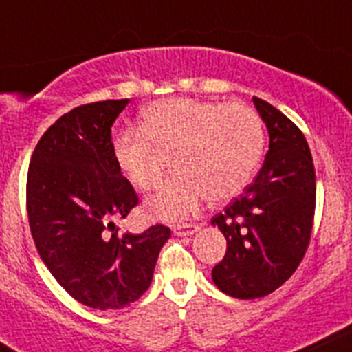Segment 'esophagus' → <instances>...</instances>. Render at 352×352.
<instances>
[{
    "label": "esophagus",
    "instance_id": "1",
    "mask_svg": "<svg viewBox=\"0 0 352 352\" xmlns=\"http://www.w3.org/2000/svg\"><path fill=\"white\" fill-rule=\"evenodd\" d=\"M199 230L200 224H178V226H174L173 232L179 236H190L195 232H199Z\"/></svg>",
    "mask_w": 352,
    "mask_h": 352
}]
</instances>
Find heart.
Instances as JSON below:
<instances>
[{"label": "heart", "mask_w": 352, "mask_h": 352, "mask_svg": "<svg viewBox=\"0 0 352 352\" xmlns=\"http://www.w3.org/2000/svg\"><path fill=\"white\" fill-rule=\"evenodd\" d=\"M173 153L178 174L146 200L150 216L179 221L197 212L204 199L226 200L252 179L264 150L259 113L243 103L192 98L159 100L143 110L140 129L117 135L112 155L117 169L138 190L162 183L157 152Z\"/></svg>", "instance_id": "1"}]
</instances>
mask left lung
Returning <instances> with one entry per match:
<instances>
[{
	"label": "left lung",
	"mask_w": 352,
	"mask_h": 352,
	"mask_svg": "<svg viewBox=\"0 0 352 352\" xmlns=\"http://www.w3.org/2000/svg\"><path fill=\"white\" fill-rule=\"evenodd\" d=\"M252 100L270 150L252 185L210 221L228 245L212 280L236 299L267 296L292 276L309 245L316 204L313 157L302 131L278 109Z\"/></svg>",
	"instance_id": "1"
}]
</instances>
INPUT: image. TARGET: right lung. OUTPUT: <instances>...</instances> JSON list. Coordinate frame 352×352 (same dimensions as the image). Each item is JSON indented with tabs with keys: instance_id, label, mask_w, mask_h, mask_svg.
I'll list each match as a JSON object with an SVG mask.
<instances>
[{
	"instance_id": "right-lung-1",
	"label": "right lung",
	"mask_w": 352,
	"mask_h": 352,
	"mask_svg": "<svg viewBox=\"0 0 352 352\" xmlns=\"http://www.w3.org/2000/svg\"><path fill=\"white\" fill-rule=\"evenodd\" d=\"M128 103L105 100L63 113L36 145L28 173L29 224L43 263L78 302L102 311L146 292L170 236L164 224L133 235L113 223L138 204L112 155L110 128Z\"/></svg>"
}]
</instances>
